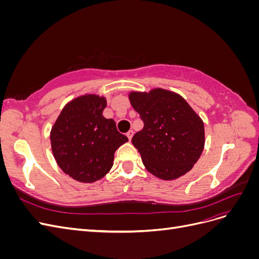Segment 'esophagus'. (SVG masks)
Returning a JSON list of instances; mask_svg holds the SVG:
<instances>
[{
  "instance_id": "34e87169",
  "label": "esophagus",
  "mask_w": 259,
  "mask_h": 259,
  "mask_svg": "<svg viewBox=\"0 0 259 259\" xmlns=\"http://www.w3.org/2000/svg\"><path fill=\"white\" fill-rule=\"evenodd\" d=\"M133 135H134V132H133L132 130H130L127 133H126V136L128 137V139L131 140L132 139V137H133Z\"/></svg>"
}]
</instances>
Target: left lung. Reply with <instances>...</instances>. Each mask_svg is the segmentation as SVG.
Instances as JSON below:
<instances>
[{"label":"left lung","instance_id":"left-lung-1","mask_svg":"<svg viewBox=\"0 0 259 259\" xmlns=\"http://www.w3.org/2000/svg\"><path fill=\"white\" fill-rule=\"evenodd\" d=\"M128 98L144 122L132 143L147 170L163 180L188 173L204 149L201 117L182 96L167 90L131 92Z\"/></svg>","mask_w":259,"mask_h":259}]
</instances>
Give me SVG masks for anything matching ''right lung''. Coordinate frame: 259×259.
Wrapping results in <instances>:
<instances>
[{"instance_id":"right-lung-1","label":"right lung","mask_w":259,"mask_h":259,"mask_svg":"<svg viewBox=\"0 0 259 259\" xmlns=\"http://www.w3.org/2000/svg\"><path fill=\"white\" fill-rule=\"evenodd\" d=\"M105 97L88 94L64 107L51 131L54 158L65 174L80 183H94L111 169L114 152L128 142L112 119L103 115Z\"/></svg>"}]
</instances>
